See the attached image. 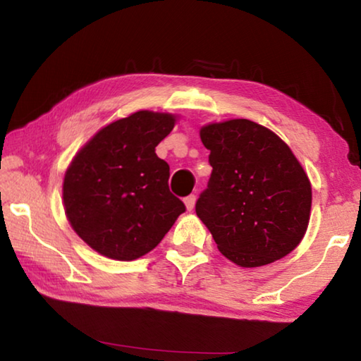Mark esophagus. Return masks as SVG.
<instances>
[{"label":"esophagus","mask_w":361,"mask_h":361,"mask_svg":"<svg viewBox=\"0 0 361 361\" xmlns=\"http://www.w3.org/2000/svg\"><path fill=\"white\" fill-rule=\"evenodd\" d=\"M194 204H195V195L194 194H191V195H188V197H185V205H186V209L191 212L192 209H194Z\"/></svg>","instance_id":"34e87169"}]
</instances>
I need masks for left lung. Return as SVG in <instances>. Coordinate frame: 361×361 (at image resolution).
Returning a JSON list of instances; mask_svg holds the SVG:
<instances>
[{"mask_svg": "<svg viewBox=\"0 0 361 361\" xmlns=\"http://www.w3.org/2000/svg\"><path fill=\"white\" fill-rule=\"evenodd\" d=\"M213 167L195 213L218 250L242 267H259L293 252L309 224L312 188L283 140L248 119L200 129Z\"/></svg>", "mask_w": 361, "mask_h": 361, "instance_id": "8db88e82", "label": "left lung"}]
</instances>
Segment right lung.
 I'll list each match as a JSON object with an SVG mask.
<instances>
[{"label": "right lung", "mask_w": 361, "mask_h": 361, "mask_svg": "<svg viewBox=\"0 0 361 361\" xmlns=\"http://www.w3.org/2000/svg\"><path fill=\"white\" fill-rule=\"evenodd\" d=\"M175 121L173 114L146 109L114 121L66 169V218L106 258L132 261L151 252L186 210L169 189V164L156 154Z\"/></svg>", "instance_id": "obj_1"}]
</instances>
